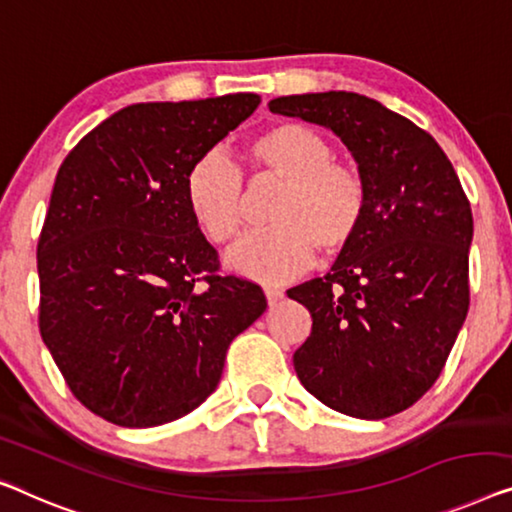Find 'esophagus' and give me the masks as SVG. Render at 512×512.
I'll return each mask as SVG.
<instances>
[{
    "label": "esophagus",
    "instance_id": "34e87169",
    "mask_svg": "<svg viewBox=\"0 0 512 512\" xmlns=\"http://www.w3.org/2000/svg\"><path fill=\"white\" fill-rule=\"evenodd\" d=\"M264 294H266V301H269L271 308H273V305H278L282 301V296H285V292H282V289H278V287H266Z\"/></svg>",
    "mask_w": 512,
    "mask_h": 512
}]
</instances>
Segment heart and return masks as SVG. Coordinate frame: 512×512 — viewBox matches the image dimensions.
Returning a JSON list of instances; mask_svg holds the SVG:
<instances>
[{
    "label": "heart",
    "mask_w": 512,
    "mask_h": 512,
    "mask_svg": "<svg viewBox=\"0 0 512 512\" xmlns=\"http://www.w3.org/2000/svg\"><path fill=\"white\" fill-rule=\"evenodd\" d=\"M250 186L280 183L266 211V230L248 236L227 262L262 282H285L308 269L315 253L333 259L361 236L370 188L356 165L303 121H276L246 142ZM190 216L213 246H232L246 227L241 174L220 154H204L183 181Z\"/></svg>",
    "instance_id": "b5f03b06"
}]
</instances>
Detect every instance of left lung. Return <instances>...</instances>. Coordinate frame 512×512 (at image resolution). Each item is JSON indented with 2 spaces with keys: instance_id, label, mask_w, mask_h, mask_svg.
Here are the masks:
<instances>
[{
  "instance_id": "obj_1",
  "label": "left lung",
  "mask_w": 512,
  "mask_h": 512,
  "mask_svg": "<svg viewBox=\"0 0 512 512\" xmlns=\"http://www.w3.org/2000/svg\"><path fill=\"white\" fill-rule=\"evenodd\" d=\"M269 110L331 128L370 188L354 246L287 292L312 317L296 375L340 414H400L439 379L469 310L474 218L462 183L430 133L368 96H282Z\"/></svg>"
}]
</instances>
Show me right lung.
Listing matches in <instances>:
<instances>
[{"label": "right lung", "instance_id": "obj_1", "mask_svg": "<svg viewBox=\"0 0 512 512\" xmlns=\"http://www.w3.org/2000/svg\"><path fill=\"white\" fill-rule=\"evenodd\" d=\"M257 94L137 103L61 163L38 236V329L71 393L121 427H156L216 391L225 354L266 310L223 276L186 207L190 165L248 119Z\"/></svg>", "mask_w": 512, "mask_h": 512}]
</instances>
